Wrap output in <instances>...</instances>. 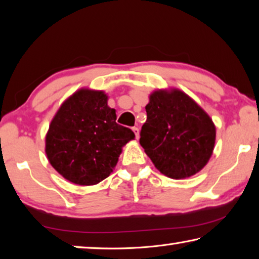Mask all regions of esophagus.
Returning <instances> with one entry per match:
<instances>
[{
	"mask_svg": "<svg viewBox=\"0 0 259 259\" xmlns=\"http://www.w3.org/2000/svg\"><path fill=\"white\" fill-rule=\"evenodd\" d=\"M133 130H134V133L136 135V138L138 139L139 138V128H137V126H134Z\"/></svg>",
	"mask_w": 259,
	"mask_h": 259,
	"instance_id": "esophagus-1",
	"label": "esophagus"
}]
</instances>
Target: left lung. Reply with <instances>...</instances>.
<instances>
[{"mask_svg": "<svg viewBox=\"0 0 259 259\" xmlns=\"http://www.w3.org/2000/svg\"><path fill=\"white\" fill-rule=\"evenodd\" d=\"M139 143L157 170L174 179L191 177L212 154L216 128L194 100L179 90L153 93Z\"/></svg>", "mask_w": 259, "mask_h": 259, "instance_id": "obj_1", "label": "left lung"}]
</instances>
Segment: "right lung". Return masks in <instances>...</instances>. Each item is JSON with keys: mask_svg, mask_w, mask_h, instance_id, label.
<instances>
[{"mask_svg": "<svg viewBox=\"0 0 259 259\" xmlns=\"http://www.w3.org/2000/svg\"><path fill=\"white\" fill-rule=\"evenodd\" d=\"M135 138L116 123L103 91L81 89L61 105L46 137V153L61 176L77 185H95L107 178L122 152Z\"/></svg>", "mask_w": 259, "mask_h": 259, "instance_id": "add662e5", "label": "right lung"}]
</instances>
